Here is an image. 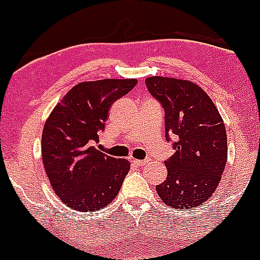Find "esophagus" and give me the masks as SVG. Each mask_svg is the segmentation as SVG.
<instances>
[{"label": "esophagus", "mask_w": 260, "mask_h": 260, "mask_svg": "<svg viewBox=\"0 0 260 260\" xmlns=\"http://www.w3.org/2000/svg\"><path fill=\"white\" fill-rule=\"evenodd\" d=\"M133 164L137 166H145L147 164V160H133Z\"/></svg>", "instance_id": "esophagus-1"}]
</instances>
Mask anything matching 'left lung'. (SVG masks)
Masks as SVG:
<instances>
[{"mask_svg":"<svg viewBox=\"0 0 260 260\" xmlns=\"http://www.w3.org/2000/svg\"><path fill=\"white\" fill-rule=\"evenodd\" d=\"M145 82L165 110L166 140L176 138L175 153L165 161L166 180L156 186L158 197L174 210L198 207L212 196L225 170L228 135L222 117L194 82L162 76Z\"/></svg>","mask_w":260,"mask_h":260,"instance_id":"8db88e82","label":"left lung"}]
</instances>
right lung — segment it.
I'll use <instances>...</instances> for the list:
<instances>
[{
  "mask_svg": "<svg viewBox=\"0 0 260 260\" xmlns=\"http://www.w3.org/2000/svg\"><path fill=\"white\" fill-rule=\"evenodd\" d=\"M137 85L136 79H104L72 87L45 122L42 157L53 190L76 211L104 208L119 193L131 164L96 150L109 109Z\"/></svg>",
  "mask_w": 260,
  "mask_h": 260,
  "instance_id": "obj_1",
  "label": "right lung"
}]
</instances>
